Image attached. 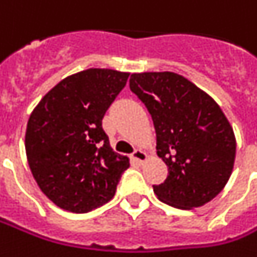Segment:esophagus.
<instances>
[{"mask_svg":"<svg viewBox=\"0 0 257 257\" xmlns=\"http://www.w3.org/2000/svg\"><path fill=\"white\" fill-rule=\"evenodd\" d=\"M132 159H134V161H136L138 164H143L147 160V154L146 152H143L142 149H136L134 153H132Z\"/></svg>","mask_w":257,"mask_h":257,"instance_id":"esophagus-1","label":"esophagus"}]
</instances>
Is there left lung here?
<instances>
[{
  "instance_id": "1",
  "label": "left lung",
  "mask_w": 257,
  "mask_h": 257,
  "mask_svg": "<svg viewBox=\"0 0 257 257\" xmlns=\"http://www.w3.org/2000/svg\"><path fill=\"white\" fill-rule=\"evenodd\" d=\"M129 87L152 115L157 156L168 167L154 193L177 209L209 203L228 182L236 152L234 131L220 105L174 72L132 73Z\"/></svg>"
}]
</instances>
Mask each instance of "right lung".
I'll return each mask as SVG.
<instances>
[{
  "label": "right lung",
  "mask_w": 257,
  "mask_h": 257,
  "mask_svg": "<svg viewBox=\"0 0 257 257\" xmlns=\"http://www.w3.org/2000/svg\"><path fill=\"white\" fill-rule=\"evenodd\" d=\"M128 72L90 68L62 79L29 116L25 149L39 188L58 207L87 213L111 200L126 156L115 153L101 126Z\"/></svg>",
  "instance_id": "right-lung-1"
}]
</instances>
